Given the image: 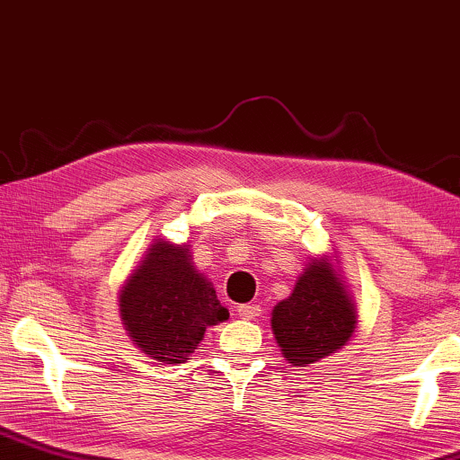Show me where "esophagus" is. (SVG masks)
Returning a JSON list of instances; mask_svg holds the SVG:
<instances>
[{
  "label": "esophagus",
  "instance_id": "obj_1",
  "mask_svg": "<svg viewBox=\"0 0 460 460\" xmlns=\"http://www.w3.org/2000/svg\"><path fill=\"white\" fill-rule=\"evenodd\" d=\"M259 305H240V307H237V315H240L242 320H254V317H259Z\"/></svg>",
  "mask_w": 460,
  "mask_h": 460
}]
</instances>
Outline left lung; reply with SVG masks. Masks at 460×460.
<instances>
[{"instance_id":"left-lung-1","label":"left lung","mask_w":460,"mask_h":460,"mask_svg":"<svg viewBox=\"0 0 460 460\" xmlns=\"http://www.w3.org/2000/svg\"><path fill=\"white\" fill-rule=\"evenodd\" d=\"M355 326V305L326 259L311 261L290 296L275 305L271 314L281 355L301 368L345 347Z\"/></svg>"}]
</instances>
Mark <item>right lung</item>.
Listing matches in <instances>:
<instances>
[{"label": "right lung", "mask_w": 460, "mask_h": 460, "mask_svg": "<svg viewBox=\"0 0 460 460\" xmlns=\"http://www.w3.org/2000/svg\"><path fill=\"white\" fill-rule=\"evenodd\" d=\"M124 328L146 358L182 364L208 326L229 317L217 290L191 262L187 246L157 240L119 292Z\"/></svg>", "instance_id": "1"}]
</instances>
